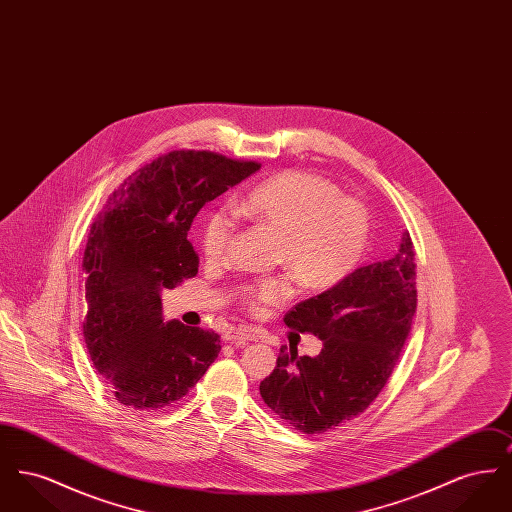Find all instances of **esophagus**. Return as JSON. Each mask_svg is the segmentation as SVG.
I'll list each match as a JSON object with an SVG mask.
<instances>
[{
	"mask_svg": "<svg viewBox=\"0 0 512 512\" xmlns=\"http://www.w3.org/2000/svg\"><path fill=\"white\" fill-rule=\"evenodd\" d=\"M224 340L234 343L236 347H244L247 341L255 340V334H253V330H249V328L238 326V328H232L230 332H226V334H224Z\"/></svg>",
	"mask_w": 512,
	"mask_h": 512,
	"instance_id": "1",
	"label": "esophagus"
}]
</instances>
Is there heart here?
Returning <instances> with one entry per match:
<instances>
[{
    "mask_svg": "<svg viewBox=\"0 0 512 512\" xmlns=\"http://www.w3.org/2000/svg\"><path fill=\"white\" fill-rule=\"evenodd\" d=\"M245 219L278 234L276 265L311 290L340 284L363 257L368 232L365 207L340 195L336 184L309 172L276 174L238 201ZM234 224L226 213H213L203 226V251L217 261L228 253ZM290 293V276L261 278L240 290L247 309L280 303Z\"/></svg>",
    "mask_w": 512,
    "mask_h": 512,
    "instance_id": "obj_1",
    "label": "heart"
}]
</instances>
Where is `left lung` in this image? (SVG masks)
Returning a JSON list of instances; mask_svg holds the SVG:
<instances>
[{"label": "left lung", "mask_w": 512, "mask_h": 512, "mask_svg": "<svg viewBox=\"0 0 512 512\" xmlns=\"http://www.w3.org/2000/svg\"><path fill=\"white\" fill-rule=\"evenodd\" d=\"M413 242L403 232L388 261L357 268L297 303L284 322L322 340L317 357L280 351L259 390L303 434H322L365 413L386 386L416 311Z\"/></svg>", "instance_id": "1"}]
</instances>
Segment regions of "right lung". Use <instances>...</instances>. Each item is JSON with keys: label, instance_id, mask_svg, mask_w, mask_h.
I'll return each instance as SVG.
<instances>
[{"label": "right lung", "instance_id": "right-lung-1", "mask_svg": "<svg viewBox=\"0 0 512 512\" xmlns=\"http://www.w3.org/2000/svg\"><path fill=\"white\" fill-rule=\"evenodd\" d=\"M259 169L211 151H171L130 174L92 224L84 340L122 405L167 407L219 357V334L163 320L161 292L197 274L188 230L201 207Z\"/></svg>", "mask_w": 512, "mask_h": 512}]
</instances>
